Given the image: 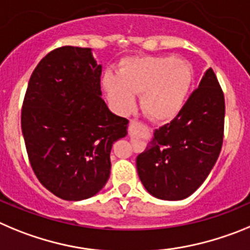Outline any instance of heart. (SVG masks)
I'll return each mask as SVG.
<instances>
[{"instance_id":"obj_1","label":"heart","mask_w":250,"mask_h":250,"mask_svg":"<svg viewBox=\"0 0 250 250\" xmlns=\"http://www.w3.org/2000/svg\"><path fill=\"white\" fill-rule=\"evenodd\" d=\"M192 83V68L173 57H134L125 62L118 77L105 73V96L113 108L128 113L141 94V109L153 122L173 120L184 104Z\"/></svg>"}]
</instances>
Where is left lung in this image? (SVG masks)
I'll return each instance as SVG.
<instances>
[{"mask_svg":"<svg viewBox=\"0 0 250 250\" xmlns=\"http://www.w3.org/2000/svg\"><path fill=\"white\" fill-rule=\"evenodd\" d=\"M224 94L212 68L173 121L154 130L137 157L139 179L153 197L181 201L202 186L223 145Z\"/></svg>","mask_w":250,"mask_h":250,"instance_id":"left-lung-1","label":"left lung"}]
</instances>
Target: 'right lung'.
Instances as JSON below:
<instances>
[{
    "instance_id": "add662e5",
    "label": "right lung",
    "mask_w": 250,
    "mask_h": 250,
    "mask_svg": "<svg viewBox=\"0 0 250 250\" xmlns=\"http://www.w3.org/2000/svg\"><path fill=\"white\" fill-rule=\"evenodd\" d=\"M102 66L92 48L64 46L44 56L28 82L21 127L31 167L64 201L97 194L111 173V149L128 120L102 100Z\"/></svg>"
}]
</instances>
